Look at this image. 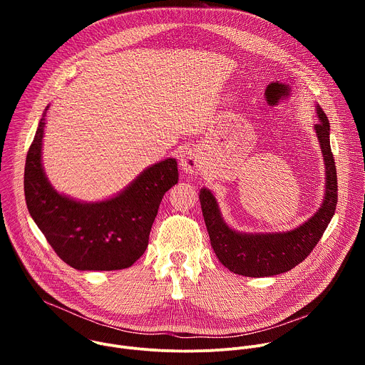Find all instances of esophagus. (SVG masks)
I'll use <instances>...</instances> for the list:
<instances>
[{
    "mask_svg": "<svg viewBox=\"0 0 365 365\" xmlns=\"http://www.w3.org/2000/svg\"><path fill=\"white\" fill-rule=\"evenodd\" d=\"M180 168L189 175H196L202 170V159L193 148H186L180 154Z\"/></svg>",
    "mask_w": 365,
    "mask_h": 365,
    "instance_id": "obj_1",
    "label": "esophagus"
}]
</instances>
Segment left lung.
<instances>
[{"label": "left lung", "instance_id": "obj_1", "mask_svg": "<svg viewBox=\"0 0 365 365\" xmlns=\"http://www.w3.org/2000/svg\"><path fill=\"white\" fill-rule=\"evenodd\" d=\"M319 123L315 131L322 148L327 169V192L318 212L300 227L287 232L242 234L230 228L221 217L215 196L210 189H200L199 200L211 245L220 262L235 274L267 277L292 270L312 252L331 222L338 197L336 168L329 143V121L317 106Z\"/></svg>", "mask_w": 365, "mask_h": 365}]
</instances>
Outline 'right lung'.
Wrapping results in <instances>:
<instances>
[{
    "label": "right lung",
    "instance_id": "1",
    "mask_svg": "<svg viewBox=\"0 0 365 365\" xmlns=\"http://www.w3.org/2000/svg\"><path fill=\"white\" fill-rule=\"evenodd\" d=\"M38 123L24 168L29 212L47 242L76 270L110 272L133 266L144 254L165 193L178 183V162L145 169L128 187L102 202H78L58 193L41 166L44 117Z\"/></svg>",
    "mask_w": 365,
    "mask_h": 365
}]
</instances>
